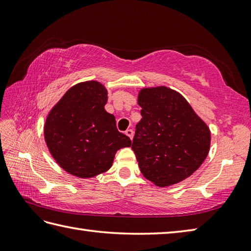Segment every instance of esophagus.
I'll return each instance as SVG.
<instances>
[{
  "label": "esophagus",
  "instance_id": "esophagus-1",
  "mask_svg": "<svg viewBox=\"0 0 251 251\" xmlns=\"http://www.w3.org/2000/svg\"><path fill=\"white\" fill-rule=\"evenodd\" d=\"M125 134L128 136L130 139H132V138H134V130L132 129H127L126 131H125Z\"/></svg>",
  "mask_w": 251,
  "mask_h": 251
}]
</instances>
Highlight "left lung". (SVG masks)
<instances>
[{
	"instance_id": "obj_1",
	"label": "left lung",
	"mask_w": 251,
	"mask_h": 251,
	"mask_svg": "<svg viewBox=\"0 0 251 251\" xmlns=\"http://www.w3.org/2000/svg\"><path fill=\"white\" fill-rule=\"evenodd\" d=\"M141 121L131 149L140 172L157 186H168L196 172L208 155L210 130L182 95L166 86L142 88Z\"/></svg>"
}]
</instances>
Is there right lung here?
Segmentation results:
<instances>
[{
    "label": "right lung",
    "mask_w": 251,
    "mask_h": 251,
    "mask_svg": "<svg viewBox=\"0 0 251 251\" xmlns=\"http://www.w3.org/2000/svg\"><path fill=\"white\" fill-rule=\"evenodd\" d=\"M108 90L97 81L74 85L47 115L44 137L59 166L78 178L105 173L117 150L131 140L116 128L115 116L104 110Z\"/></svg>",
    "instance_id": "1"
}]
</instances>
